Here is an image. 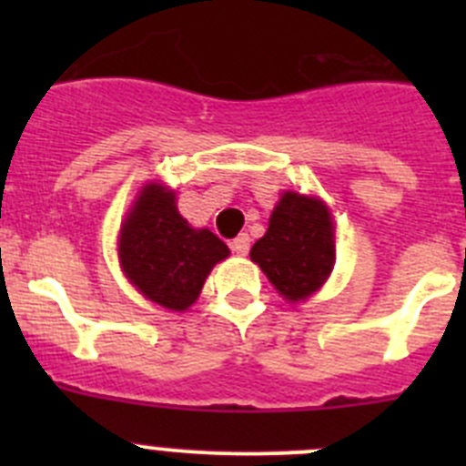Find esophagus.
Wrapping results in <instances>:
<instances>
[{
    "mask_svg": "<svg viewBox=\"0 0 466 466\" xmlns=\"http://www.w3.org/2000/svg\"><path fill=\"white\" fill-rule=\"evenodd\" d=\"M229 248H232L234 255L246 257L248 250H250V237H248V234H238L237 238H232V241H229Z\"/></svg>",
    "mask_w": 466,
    "mask_h": 466,
    "instance_id": "esophagus-1",
    "label": "esophagus"
}]
</instances>
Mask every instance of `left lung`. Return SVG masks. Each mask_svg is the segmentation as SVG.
I'll list each match as a JSON object with an SVG mask.
<instances>
[{"label": "left lung", "mask_w": 466, "mask_h": 466, "mask_svg": "<svg viewBox=\"0 0 466 466\" xmlns=\"http://www.w3.org/2000/svg\"><path fill=\"white\" fill-rule=\"evenodd\" d=\"M250 259L286 299H307L336 259L331 211L322 200L289 191L272 211L268 232L252 246Z\"/></svg>", "instance_id": "1"}]
</instances>
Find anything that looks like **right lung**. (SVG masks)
<instances>
[{"label":"right lung","mask_w":466,"mask_h":466,"mask_svg":"<svg viewBox=\"0 0 466 466\" xmlns=\"http://www.w3.org/2000/svg\"><path fill=\"white\" fill-rule=\"evenodd\" d=\"M229 255L209 229L189 228L176 196L159 185L139 194L119 234L126 277L159 307L185 311L200 295L207 275Z\"/></svg>","instance_id":"obj_1"}]
</instances>
